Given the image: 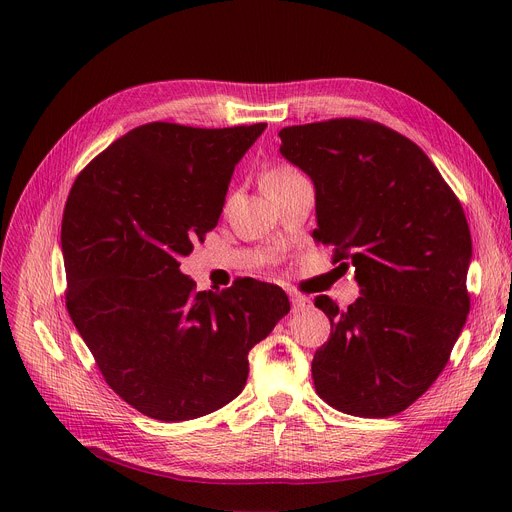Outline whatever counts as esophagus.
Here are the masks:
<instances>
[{
  "label": "esophagus",
  "mask_w": 512,
  "mask_h": 512,
  "mask_svg": "<svg viewBox=\"0 0 512 512\" xmlns=\"http://www.w3.org/2000/svg\"><path fill=\"white\" fill-rule=\"evenodd\" d=\"M289 302H291V310H294V312H302V310L310 308V300L304 298V296H298V294H291Z\"/></svg>",
  "instance_id": "esophagus-1"
}]
</instances>
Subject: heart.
<instances>
[{
    "mask_svg": "<svg viewBox=\"0 0 512 512\" xmlns=\"http://www.w3.org/2000/svg\"><path fill=\"white\" fill-rule=\"evenodd\" d=\"M296 170H291L289 166H277V168H271L269 172H265V176H263V184L265 182H273V180H281V178H285V176H289V174H294Z\"/></svg>",
    "mask_w": 512,
    "mask_h": 512,
    "instance_id": "heart-1",
    "label": "heart"
}]
</instances>
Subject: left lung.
I'll return each instance as SVG.
<instances>
[{"instance_id": "8db88e82", "label": "left lung", "mask_w": 512, "mask_h": 512, "mask_svg": "<svg viewBox=\"0 0 512 512\" xmlns=\"http://www.w3.org/2000/svg\"><path fill=\"white\" fill-rule=\"evenodd\" d=\"M279 137L314 182V239L354 265L360 287L346 310L316 298L332 326L312 360L316 391L348 415H397L440 377L470 312L462 204L419 145L381 123L330 119Z\"/></svg>"}]
</instances>
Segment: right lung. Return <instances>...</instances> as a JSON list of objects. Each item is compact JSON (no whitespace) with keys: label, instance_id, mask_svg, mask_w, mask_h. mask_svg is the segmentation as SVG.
I'll use <instances>...</instances> for the list:
<instances>
[{"label":"right lung","instance_id":"obj_1","mask_svg":"<svg viewBox=\"0 0 512 512\" xmlns=\"http://www.w3.org/2000/svg\"><path fill=\"white\" fill-rule=\"evenodd\" d=\"M267 123L139 125L75 180L62 214L66 308L107 385L139 413L186 421L245 387L249 350L289 312L251 277L196 291L180 259L212 231L235 166Z\"/></svg>","mask_w":512,"mask_h":512}]
</instances>
